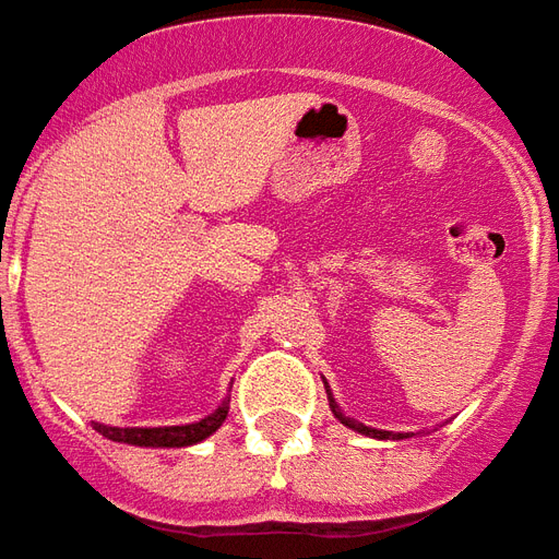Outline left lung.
<instances>
[{
	"instance_id": "left-lung-1",
	"label": "left lung",
	"mask_w": 559,
	"mask_h": 559,
	"mask_svg": "<svg viewBox=\"0 0 559 559\" xmlns=\"http://www.w3.org/2000/svg\"><path fill=\"white\" fill-rule=\"evenodd\" d=\"M330 402H333V399H330ZM333 411H336V405H333ZM336 417H340L342 423L348 426V429L364 431V435H372V438H390V431H378V429H369V426H360V423H354V419H345V417H342L340 411H336ZM396 438H399V435H396Z\"/></svg>"
}]
</instances>
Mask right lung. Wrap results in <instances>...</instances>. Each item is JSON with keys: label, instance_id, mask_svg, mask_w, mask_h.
Returning <instances> with one entry per match:
<instances>
[{"label": "right lung", "instance_id": "add662e5", "mask_svg": "<svg viewBox=\"0 0 559 559\" xmlns=\"http://www.w3.org/2000/svg\"><path fill=\"white\" fill-rule=\"evenodd\" d=\"M229 414V402H223L211 417L190 423V426H166V429H116V426H100L95 423V429L118 443H136V447H190V443L205 441L207 435L223 426V419Z\"/></svg>", "mask_w": 559, "mask_h": 559}]
</instances>
